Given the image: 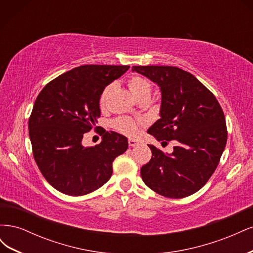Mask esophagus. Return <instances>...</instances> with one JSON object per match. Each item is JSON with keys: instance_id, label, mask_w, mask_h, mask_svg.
I'll list each match as a JSON object with an SVG mask.
<instances>
[{"instance_id": "obj_1", "label": "esophagus", "mask_w": 253, "mask_h": 253, "mask_svg": "<svg viewBox=\"0 0 253 253\" xmlns=\"http://www.w3.org/2000/svg\"><path fill=\"white\" fill-rule=\"evenodd\" d=\"M138 144H140L139 140L132 139V138L128 139V145H129V147H136V145H138Z\"/></svg>"}]
</instances>
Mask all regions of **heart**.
I'll list each match as a JSON object with an SVG mask.
<instances>
[{
  "instance_id": "1",
  "label": "heart",
  "mask_w": 253,
  "mask_h": 253,
  "mask_svg": "<svg viewBox=\"0 0 253 253\" xmlns=\"http://www.w3.org/2000/svg\"><path fill=\"white\" fill-rule=\"evenodd\" d=\"M127 85L129 90H131V93L134 95L137 100H140V99L143 98L150 99L152 94V84L149 80L141 77V76H133V77L128 80ZM110 88L111 86L105 87L103 93L100 96L101 106H103L105 103ZM138 121H136L129 117H120L114 121V127L116 128L118 132L128 136H133L137 133V131H138Z\"/></svg>"
}]
</instances>
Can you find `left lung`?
Returning <instances> with one entry per match:
<instances>
[{"instance_id":"1","label":"left lung","mask_w":253,"mask_h":253,"mask_svg":"<svg viewBox=\"0 0 253 253\" xmlns=\"http://www.w3.org/2000/svg\"><path fill=\"white\" fill-rule=\"evenodd\" d=\"M162 91L160 119L149 129L158 141L176 140L171 154L154 145L142 166L143 182L156 193L182 198L197 192L215 171L227 142L223 110L211 91L192 74L175 66H133Z\"/></svg>"}]
</instances>
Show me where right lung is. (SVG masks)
I'll use <instances>...</instances> for the list:
<instances>
[{
	"mask_svg": "<svg viewBox=\"0 0 253 253\" xmlns=\"http://www.w3.org/2000/svg\"><path fill=\"white\" fill-rule=\"evenodd\" d=\"M127 65H82L48 82L38 95L28 121L33 154L50 185L66 195L81 196L103 186L113 162L127 149V138L103 131L102 140L84 147V133L100 117L99 100L105 86Z\"/></svg>",
	"mask_w": 253,
	"mask_h": 253,
	"instance_id": "add662e5",
	"label": "right lung"
}]
</instances>
